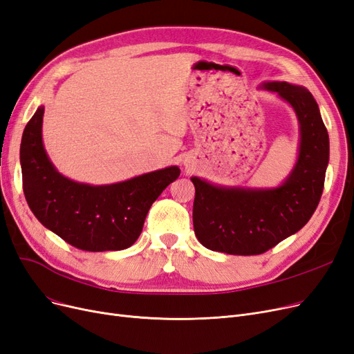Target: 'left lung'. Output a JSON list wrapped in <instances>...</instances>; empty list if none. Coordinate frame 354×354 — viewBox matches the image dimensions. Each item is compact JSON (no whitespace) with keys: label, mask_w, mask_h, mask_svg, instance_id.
Returning <instances> with one entry per match:
<instances>
[{"label":"left lung","mask_w":354,"mask_h":354,"mask_svg":"<svg viewBox=\"0 0 354 354\" xmlns=\"http://www.w3.org/2000/svg\"><path fill=\"white\" fill-rule=\"evenodd\" d=\"M296 111L300 124L299 156L293 171L274 189L214 186L199 177L194 185L193 227L202 245L228 254H261L306 225L318 206L330 138L313 95L287 82L263 83Z\"/></svg>","instance_id":"obj_1"}]
</instances>
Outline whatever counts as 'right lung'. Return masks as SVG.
<instances>
[{
  "mask_svg": "<svg viewBox=\"0 0 354 354\" xmlns=\"http://www.w3.org/2000/svg\"><path fill=\"white\" fill-rule=\"evenodd\" d=\"M42 118L41 105L24 127L20 145L23 192L33 215L80 250L130 248L152 203L178 178L180 168L167 167L106 186L73 181L57 171L45 152Z\"/></svg>",
  "mask_w": 354,
  "mask_h": 354,
  "instance_id": "right-lung-1",
  "label": "right lung"
}]
</instances>
